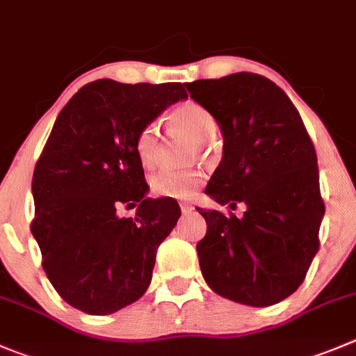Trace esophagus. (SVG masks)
<instances>
[{
	"label": "esophagus",
	"instance_id": "34e87169",
	"mask_svg": "<svg viewBox=\"0 0 356 356\" xmlns=\"http://www.w3.org/2000/svg\"><path fill=\"white\" fill-rule=\"evenodd\" d=\"M180 209L184 213H188V211H192V209H194V206H192L191 202H180Z\"/></svg>",
	"mask_w": 356,
	"mask_h": 356
}]
</instances>
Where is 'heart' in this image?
<instances>
[{
	"label": "heart",
	"mask_w": 356,
	"mask_h": 356,
	"mask_svg": "<svg viewBox=\"0 0 356 356\" xmlns=\"http://www.w3.org/2000/svg\"><path fill=\"white\" fill-rule=\"evenodd\" d=\"M169 124L181 131L197 145H206L215 138L218 131L215 117L201 104L194 101L178 104L169 113ZM134 150L145 168H152L159 155V127L147 124L140 129L134 140ZM204 181V175L199 169H164L152 178V192L159 197L192 199Z\"/></svg>",
	"instance_id": "b5f03b06"
}]
</instances>
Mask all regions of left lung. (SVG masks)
Listing matches in <instances>:
<instances>
[{
  "label": "left lung",
  "mask_w": 356,
  "mask_h": 356,
  "mask_svg": "<svg viewBox=\"0 0 356 356\" xmlns=\"http://www.w3.org/2000/svg\"><path fill=\"white\" fill-rule=\"evenodd\" d=\"M185 87L223 134L206 194L222 206H246L241 218L197 208L208 225L197 243L202 276L225 299L273 306L299 289L320 248L325 202L313 141L290 97L262 74Z\"/></svg>",
  "instance_id": "8db88e82"
}]
</instances>
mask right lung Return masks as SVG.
Wrapping results in <instances>:
<instances>
[{
	"label": "right lung",
	"mask_w": 356,
	"mask_h": 356,
	"mask_svg": "<svg viewBox=\"0 0 356 356\" xmlns=\"http://www.w3.org/2000/svg\"><path fill=\"white\" fill-rule=\"evenodd\" d=\"M181 83L83 86L57 117L33 175L31 232L54 289L87 314H110L147 292L162 241L181 211L145 197L134 140L162 110L185 99ZM138 204L137 216L116 209Z\"/></svg>",
	"instance_id": "1"
}]
</instances>
